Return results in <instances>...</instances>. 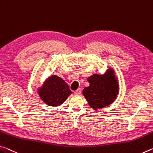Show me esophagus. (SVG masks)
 <instances>
[{
  "label": "esophagus",
  "mask_w": 153,
  "mask_h": 153,
  "mask_svg": "<svg viewBox=\"0 0 153 153\" xmlns=\"http://www.w3.org/2000/svg\"><path fill=\"white\" fill-rule=\"evenodd\" d=\"M74 93L76 94H79L81 93V88H78L77 90H76V91H75Z\"/></svg>",
  "instance_id": "obj_1"
}]
</instances>
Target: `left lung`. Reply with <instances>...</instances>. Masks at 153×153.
I'll use <instances>...</instances> for the list:
<instances>
[{"label": "left lung", "mask_w": 153, "mask_h": 153, "mask_svg": "<svg viewBox=\"0 0 153 153\" xmlns=\"http://www.w3.org/2000/svg\"><path fill=\"white\" fill-rule=\"evenodd\" d=\"M88 82L90 86L84 88L83 94L91 108H104L115 100L118 85L111 70L103 76L94 74L88 77Z\"/></svg>", "instance_id": "8db88e82"}]
</instances>
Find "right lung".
<instances>
[{
  "label": "right lung",
  "instance_id": "1",
  "mask_svg": "<svg viewBox=\"0 0 153 153\" xmlns=\"http://www.w3.org/2000/svg\"><path fill=\"white\" fill-rule=\"evenodd\" d=\"M39 94L46 104L58 106L64 103L71 91L63 79L52 76L45 81L44 85L39 91Z\"/></svg>",
  "mask_w": 153,
  "mask_h": 153
}]
</instances>
